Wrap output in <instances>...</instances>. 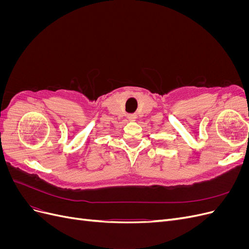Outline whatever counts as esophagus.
<instances>
[{
    "label": "esophagus",
    "mask_w": 249,
    "mask_h": 249,
    "mask_svg": "<svg viewBox=\"0 0 249 249\" xmlns=\"http://www.w3.org/2000/svg\"><path fill=\"white\" fill-rule=\"evenodd\" d=\"M127 118H129L130 120H135V119H136V115H135V114H129V115H127Z\"/></svg>",
    "instance_id": "obj_1"
}]
</instances>
